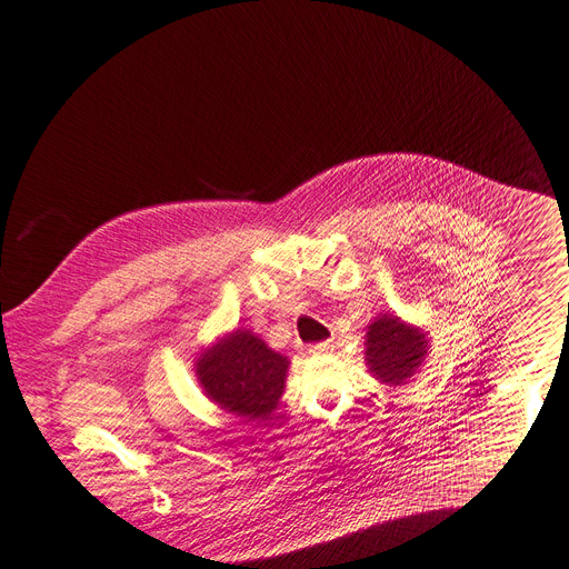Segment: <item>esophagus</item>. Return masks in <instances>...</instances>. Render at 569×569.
<instances>
[{
  "mask_svg": "<svg viewBox=\"0 0 569 569\" xmlns=\"http://www.w3.org/2000/svg\"><path fill=\"white\" fill-rule=\"evenodd\" d=\"M331 350H333L331 340H322V343H316V346H311V348H309V352H311V355H327V352H331Z\"/></svg>",
  "mask_w": 569,
  "mask_h": 569,
  "instance_id": "1",
  "label": "esophagus"
}]
</instances>
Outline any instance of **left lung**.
Instances as JSON below:
<instances>
[{
	"instance_id": "obj_1",
	"label": "left lung",
	"mask_w": 569,
	"mask_h": 569,
	"mask_svg": "<svg viewBox=\"0 0 569 569\" xmlns=\"http://www.w3.org/2000/svg\"><path fill=\"white\" fill-rule=\"evenodd\" d=\"M428 355V333L402 322L398 316L382 313L368 325L366 363L368 370L389 387L407 385Z\"/></svg>"
}]
</instances>
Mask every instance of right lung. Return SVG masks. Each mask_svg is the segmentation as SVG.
<instances>
[{
  "instance_id": "right-lung-1",
  "label": "right lung",
  "mask_w": 569,
  "mask_h": 569,
  "mask_svg": "<svg viewBox=\"0 0 569 569\" xmlns=\"http://www.w3.org/2000/svg\"><path fill=\"white\" fill-rule=\"evenodd\" d=\"M288 357L270 350L249 329L219 338L197 359V377L206 396L247 421L270 419L283 389Z\"/></svg>"
}]
</instances>
